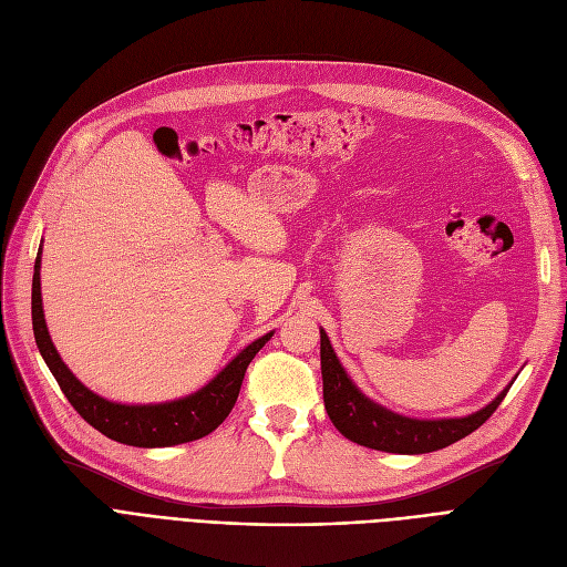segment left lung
Here are the masks:
<instances>
[{
	"mask_svg": "<svg viewBox=\"0 0 567 567\" xmlns=\"http://www.w3.org/2000/svg\"><path fill=\"white\" fill-rule=\"evenodd\" d=\"M321 375H323V403L330 422L338 432L359 445L373 451L399 453V455H422L441 451L472 432L491 417L509 386L478 413L457 420H410L392 413L370 399H365L354 386L340 365L333 347L321 330Z\"/></svg>",
	"mask_w": 567,
	"mask_h": 567,
	"instance_id": "1",
	"label": "left lung"
}]
</instances>
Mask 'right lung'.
Masks as SVG:
<instances>
[{"mask_svg": "<svg viewBox=\"0 0 567 567\" xmlns=\"http://www.w3.org/2000/svg\"><path fill=\"white\" fill-rule=\"evenodd\" d=\"M32 328L39 351H42L58 386L63 389V394L76 413L107 439L138 447H164L197 441L208 436L213 429H218V424H223V420L229 415L234 403H237L248 363L271 338V333H267L248 344L237 359L229 361V365L216 380H210L197 394L181 401L157 405H122L105 401L70 373V368L58 357L49 338L42 311V284H39V252L32 277Z\"/></svg>", "mask_w": 567, "mask_h": 567, "instance_id": "1", "label": "right lung"}]
</instances>
